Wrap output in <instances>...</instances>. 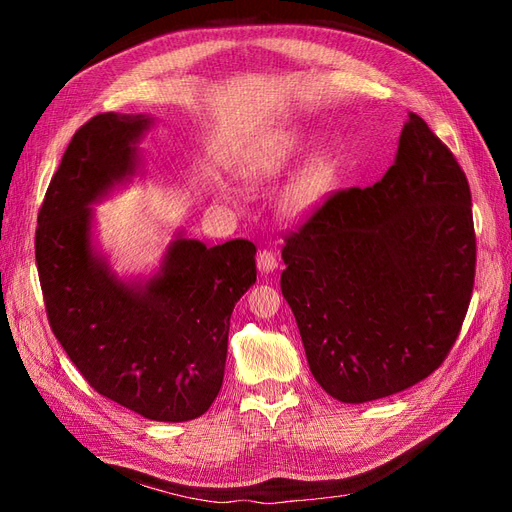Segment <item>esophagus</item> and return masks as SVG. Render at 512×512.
<instances>
[{"label": "esophagus", "instance_id": "1", "mask_svg": "<svg viewBox=\"0 0 512 512\" xmlns=\"http://www.w3.org/2000/svg\"><path fill=\"white\" fill-rule=\"evenodd\" d=\"M258 269L262 273H269L277 269V256L271 250H260L258 252Z\"/></svg>", "mask_w": 512, "mask_h": 512}]
</instances>
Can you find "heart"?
<instances>
[{
	"instance_id": "b5f03b06",
	"label": "heart",
	"mask_w": 512,
	"mask_h": 512,
	"mask_svg": "<svg viewBox=\"0 0 512 512\" xmlns=\"http://www.w3.org/2000/svg\"><path fill=\"white\" fill-rule=\"evenodd\" d=\"M297 145H299V136L294 132H284L280 136H275L267 145H262L254 162V175L267 177L277 173V170H280L286 164V160L292 156V151L297 149ZM322 177H324V168L320 164L309 166L299 177V181L292 185L290 205L294 209H305L309 203H312L322 185Z\"/></svg>"
}]
</instances>
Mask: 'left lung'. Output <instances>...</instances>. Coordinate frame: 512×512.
<instances>
[{
  "label": "left lung",
  "mask_w": 512,
  "mask_h": 512,
  "mask_svg": "<svg viewBox=\"0 0 512 512\" xmlns=\"http://www.w3.org/2000/svg\"><path fill=\"white\" fill-rule=\"evenodd\" d=\"M282 294L316 382L344 404L406 391L436 371L474 288L470 185L416 113L393 166L284 237Z\"/></svg>",
  "instance_id": "obj_1"
}]
</instances>
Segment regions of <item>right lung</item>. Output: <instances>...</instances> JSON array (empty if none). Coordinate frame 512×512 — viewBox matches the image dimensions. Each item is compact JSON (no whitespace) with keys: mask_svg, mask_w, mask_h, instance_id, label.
Returning <instances> with one entry per match:
<instances>
[{"mask_svg":"<svg viewBox=\"0 0 512 512\" xmlns=\"http://www.w3.org/2000/svg\"><path fill=\"white\" fill-rule=\"evenodd\" d=\"M147 115L102 113L76 130L38 211L36 265L49 324L91 389L149 421L205 414L224 380L230 314L256 282V245L177 237L147 284L91 247V209L134 175Z\"/></svg>","mask_w":512,"mask_h":512,"instance_id":"right-lung-1","label":"right lung"}]
</instances>
